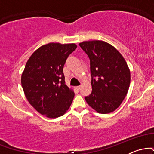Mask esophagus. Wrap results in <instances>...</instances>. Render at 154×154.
Masks as SVG:
<instances>
[{"instance_id": "obj_1", "label": "esophagus", "mask_w": 154, "mask_h": 154, "mask_svg": "<svg viewBox=\"0 0 154 154\" xmlns=\"http://www.w3.org/2000/svg\"><path fill=\"white\" fill-rule=\"evenodd\" d=\"M75 90L77 91H79V90H80V86H77V87H75Z\"/></svg>"}]
</instances>
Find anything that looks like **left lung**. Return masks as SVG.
Masks as SVG:
<instances>
[{
  "instance_id": "8db88e82",
  "label": "left lung",
  "mask_w": 154,
  "mask_h": 154,
  "mask_svg": "<svg viewBox=\"0 0 154 154\" xmlns=\"http://www.w3.org/2000/svg\"><path fill=\"white\" fill-rule=\"evenodd\" d=\"M79 45L91 62L92 93L85 99L98 113L113 112L125 99L130 87L127 62L115 48L104 41H85Z\"/></svg>"
}]
</instances>
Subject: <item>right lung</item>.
I'll use <instances>...</instances> for the list:
<instances>
[{"mask_svg": "<svg viewBox=\"0 0 154 154\" xmlns=\"http://www.w3.org/2000/svg\"><path fill=\"white\" fill-rule=\"evenodd\" d=\"M75 43H51L32 54L22 75V85L29 103L48 118L59 117L69 109L75 93L65 84L63 69Z\"/></svg>", "mask_w": 154, "mask_h": 154, "instance_id": "add662e5", "label": "right lung"}]
</instances>
